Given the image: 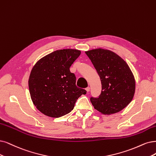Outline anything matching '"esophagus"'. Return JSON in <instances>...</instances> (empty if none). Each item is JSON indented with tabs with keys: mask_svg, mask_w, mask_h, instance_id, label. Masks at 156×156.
<instances>
[{
	"mask_svg": "<svg viewBox=\"0 0 156 156\" xmlns=\"http://www.w3.org/2000/svg\"><path fill=\"white\" fill-rule=\"evenodd\" d=\"M85 90H87V92H89V91L90 90V87H87V88H86V89H85Z\"/></svg>",
	"mask_w": 156,
	"mask_h": 156,
	"instance_id": "1",
	"label": "esophagus"
}]
</instances>
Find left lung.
<instances>
[{
    "label": "left lung",
    "mask_w": 156,
    "mask_h": 156,
    "mask_svg": "<svg viewBox=\"0 0 156 156\" xmlns=\"http://www.w3.org/2000/svg\"><path fill=\"white\" fill-rule=\"evenodd\" d=\"M98 74L101 93L90 98L94 108L103 114L121 111L133 99L136 82L126 62L114 52L101 48L85 51Z\"/></svg>",
    "instance_id": "left-lung-1"
}]
</instances>
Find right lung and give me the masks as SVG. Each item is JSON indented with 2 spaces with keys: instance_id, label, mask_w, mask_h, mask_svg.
Here are the masks:
<instances>
[{
  "instance_id": "add662e5",
  "label": "right lung",
  "mask_w": 156,
  "mask_h": 156,
  "mask_svg": "<svg viewBox=\"0 0 156 156\" xmlns=\"http://www.w3.org/2000/svg\"><path fill=\"white\" fill-rule=\"evenodd\" d=\"M80 54L77 49L56 50L33 66L28 81L31 98L45 116H64L74 108L78 98L87 93L76 85V76L69 69Z\"/></svg>"
}]
</instances>
